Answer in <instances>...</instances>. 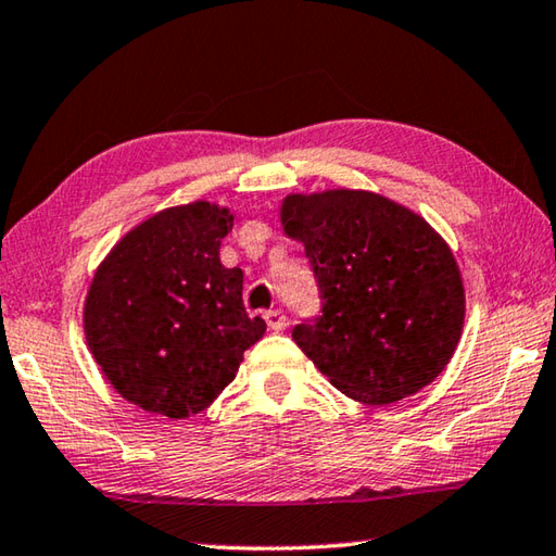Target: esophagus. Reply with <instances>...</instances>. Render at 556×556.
Here are the masks:
<instances>
[{"label":"esophagus","instance_id":"obj_1","mask_svg":"<svg viewBox=\"0 0 556 556\" xmlns=\"http://www.w3.org/2000/svg\"><path fill=\"white\" fill-rule=\"evenodd\" d=\"M265 321H267V326L271 328V331H285L287 328V324H289V318H287V314L281 312V308H277V312H267L265 314Z\"/></svg>","mask_w":556,"mask_h":556}]
</instances>
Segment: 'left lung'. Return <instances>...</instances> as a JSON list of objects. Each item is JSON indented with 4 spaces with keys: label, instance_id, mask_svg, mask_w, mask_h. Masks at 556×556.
<instances>
[{
    "label": "left lung",
    "instance_id": "8db88e82",
    "mask_svg": "<svg viewBox=\"0 0 556 556\" xmlns=\"http://www.w3.org/2000/svg\"><path fill=\"white\" fill-rule=\"evenodd\" d=\"M279 218L304 244L324 304L291 338L336 390L382 407L444 372L464 328V279L421 215L333 188L287 195Z\"/></svg>",
    "mask_w": 556,
    "mask_h": 556
}]
</instances>
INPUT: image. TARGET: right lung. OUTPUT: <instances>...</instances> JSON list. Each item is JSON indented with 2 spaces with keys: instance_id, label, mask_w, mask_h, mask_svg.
<instances>
[{
  "instance_id": "right-lung-1",
  "label": "right lung",
  "mask_w": 556,
  "mask_h": 556,
  "mask_svg": "<svg viewBox=\"0 0 556 556\" xmlns=\"http://www.w3.org/2000/svg\"><path fill=\"white\" fill-rule=\"evenodd\" d=\"M232 213L174 205L122 238L90 281L83 328L100 370L149 414H199L267 331L242 304V269L220 262Z\"/></svg>"
}]
</instances>
